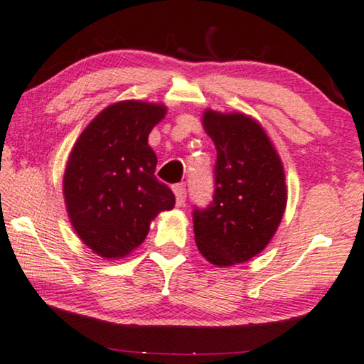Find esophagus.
Segmentation results:
<instances>
[{"label": "esophagus", "mask_w": 364, "mask_h": 364, "mask_svg": "<svg viewBox=\"0 0 364 364\" xmlns=\"http://www.w3.org/2000/svg\"><path fill=\"white\" fill-rule=\"evenodd\" d=\"M173 191H175L176 196V204L178 206H183L184 201H186V188H184V184H175Z\"/></svg>", "instance_id": "34e87169"}]
</instances>
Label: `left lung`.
<instances>
[{"mask_svg": "<svg viewBox=\"0 0 364 364\" xmlns=\"http://www.w3.org/2000/svg\"><path fill=\"white\" fill-rule=\"evenodd\" d=\"M203 127L218 150L214 196L194 209V240L218 267L262 252L287 206L284 165L262 125L244 114L206 110Z\"/></svg>", "mask_w": 364, "mask_h": 364, "instance_id": "left-lung-1", "label": "left lung"}]
</instances>
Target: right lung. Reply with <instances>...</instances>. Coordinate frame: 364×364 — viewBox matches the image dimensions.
<instances>
[{"label":"right lung","mask_w":364,"mask_h":364,"mask_svg":"<svg viewBox=\"0 0 364 364\" xmlns=\"http://www.w3.org/2000/svg\"><path fill=\"white\" fill-rule=\"evenodd\" d=\"M166 107L124 100L100 112L70 151L63 191L70 224L82 242L104 259L127 257L150 224L175 206V194L155 176L148 145Z\"/></svg>","instance_id":"add662e5"}]
</instances>
